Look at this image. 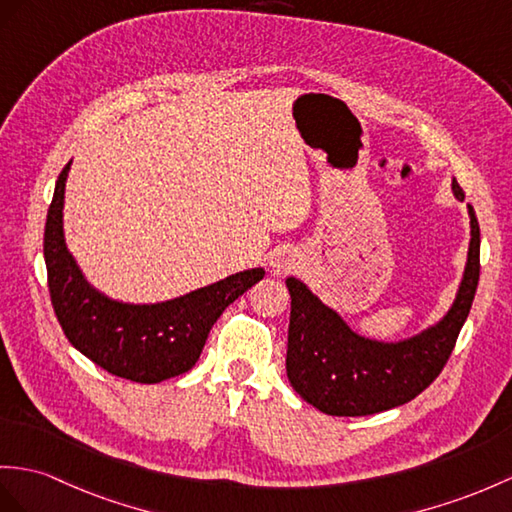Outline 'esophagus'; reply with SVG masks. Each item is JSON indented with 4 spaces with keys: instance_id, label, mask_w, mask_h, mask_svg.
Instances as JSON below:
<instances>
[{
    "instance_id": "34e87169",
    "label": "esophagus",
    "mask_w": 512,
    "mask_h": 512,
    "mask_svg": "<svg viewBox=\"0 0 512 512\" xmlns=\"http://www.w3.org/2000/svg\"><path fill=\"white\" fill-rule=\"evenodd\" d=\"M271 267H273V271H276V273H284V271H289V269L295 267V258H291V256L276 258V260H273V263H271Z\"/></svg>"
}]
</instances>
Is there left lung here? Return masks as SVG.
Instances as JSON below:
<instances>
[{
	"instance_id": "left-lung-1",
	"label": "left lung",
	"mask_w": 512,
	"mask_h": 512,
	"mask_svg": "<svg viewBox=\"0 0 512 512\" xmlns=\"http://www.w3.org/2000/svg\"><path fill=\"white\" fill-rule=\"evenodd\" d=\"M452 193H465L452 180ZM469 213V249L463 278L447 313L421 332L378 341L356 332L339 310L323 304L306 282L289 276L291 295L286 376L297 395L334 417H363L402 406L439 376L469 315L480 278V228Z\"/></svg>"
}]
</instances>
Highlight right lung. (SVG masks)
<instances>
[{
  "instance_id": "obj_1",
  "label": "right lung",
  "mask_w": 512,
  "mask_h": 512,
  "mask_svg": "<svg viewBox=\"0 0 512 512\" xmlns=\"http://www.w3.org/2000/svg\"><path fill=\"white\" fill-rule=\"evenodd\" d=\"M58 176L45 223V265L56 317L71 345L112 376L158 384L197 363L206 336L236 297L265 278L263 267L236 271L202 289L154 304L123 302L86 280L65 241V186Z\"/></svg>"
}]
</instances>
